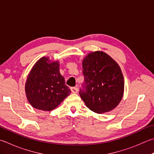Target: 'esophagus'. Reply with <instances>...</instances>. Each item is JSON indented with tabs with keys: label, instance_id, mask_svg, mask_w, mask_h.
Masks as SVG:
<instances>
[{
	"label": "esophagus",
	"instance_id": "1",
	"mask_svg": "<svg viewBox=\"0 0 154 154\" xmlns=\"http://www.w3.org/2000/svg\"><path fill=\"white\" fill-rule=\"evenodd\" d=\"M71 90L72 94H77L78 91V88H71Z\"/></svg>",
	"mask_w": 154,
	"mask_h": 154
}]
</instances>
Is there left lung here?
<instances>
[{
  "label": "left lung",
  "instance_id": "8db88e82",
  "mask_svg": "<svg viewBox=\"0 0 154 154\" xmlns=\"http://www.w3.org/2000/svg\"><path fill=\"white\" fill-rule=\"evenodd\" d=\"M84 89L79 95L87 107L97 114L112 110L124 94V77L119 64L106 53L96 51L83 58Z\"/></svg>",
  "mask_w": 154,
  "mask_h": 154
}]
</instances>
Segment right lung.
<instances>
[{
  "label": "right lung",
  "instance_id": "right-lung-1",
  "mask_svg": "<svg viewBox=\"0 0 154 154\" xmlns=\"http://www.w3.org/2000/svg\"><path fill=\"white\" fill-rule=\"evenodd\" d=\"M59 62L49 57L40 58L27 76L25 91L32 107L38 110H54L71 94L60 73Z\"/></svg>",
  "mask_w": 154,
  "mask_h": 154
}]
</instances>
